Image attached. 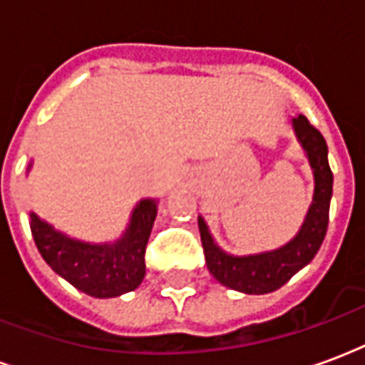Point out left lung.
I'll return each mask as SVG.
<instances>
[{"label": "left lung", "instance_id": "left-lung-1", "mask_svg": "<svg viewBox=\"0 0 365 365\" xmlns=\"http://www.w3.org/2000/svg\"><path fill=\"white\" fill-rule=\"evenodd\" d=\"M291 127L305 152L309 166L313 170L314 191L305 221L289 242L269 252L235 256L225 252L215 242L205 219L203 217L197 219L207 268L217 282L240 293L264 295L279 289L283 283L289 282L299 269L305 268L313 260L327 235L330 197H332V172L329 166L327 140L303 115L293 117Z\"/></svg>", "mask_w": 365, "mask_h": 365}]
</instances>
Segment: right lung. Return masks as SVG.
Instances as JSON below:
<instances>
[{"instance_id": "right-lung-1", "label": "right lung", "mask_w": 365, "mask_h": 365, "mask_svg": "<svg viewBox=\"0 0 365 365\" xmlns=\"http://www.w3.org/2000/svg\"><path fill=\"white\" fill-rule=\"evenodd\" d=\"M33 166L29 164L27 172ZM158 213L156 199H140L115 242H86L56 230L31 211V232L44 262L76 289L91 297H119L144 279V250Z\"/></svg>"}]
</instances>
